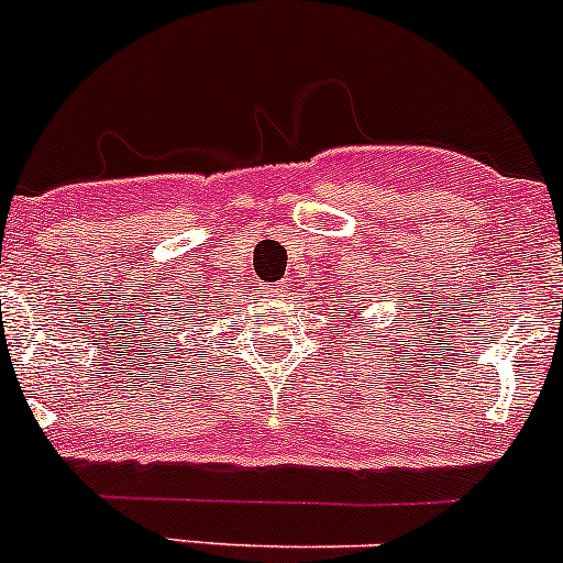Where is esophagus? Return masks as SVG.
Listing matches in <instances>:
<instances>
[{
  "instance_id": "1",
  "label": "esophagus",
  "mask_w": 563,
  "mask_h": 563,
  "mask_svg": "<svg viewBox=\"0 0 563 563\" xmlns=\"http://www.w3.org/2000/svg\"><path fill=\"white\" fill-rule=\"evenodd\" d=\"M282 292H287V287H282V284L279 287H274V295H282Z\"/></svg>"
}]
</instances>
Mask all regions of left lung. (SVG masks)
<instances>
[{
  "mask_svg": "<svg viewBox=\"0 0 563 563\" xmlns=\"http://www.w3.org/2000/svg\"><path fill=\"white\" fill-rule=\"evenodd\" d=\"M352 317H355V314H350V317H346V320H352Z\"/></svg>",
  "mask_w": 563,
  "mask_h": 563,
  "instance_id": "8db88e82",
  "label": "left lung"
}]
</instances>
